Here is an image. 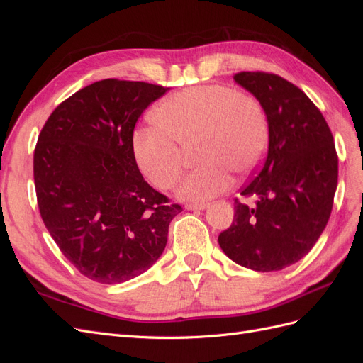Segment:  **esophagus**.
<instances>
[{
    "instance_id": "34e87169",
    "label": "esophagus",
    "mask_w": 363,
    "mask_h": 363,
    "mask_svg": "<svg viewBox=\"0 0 363 363\" xmlns=\"http://www.w3.org/2000/svg\"><path fill=\"white\" fill-rule=\"evenodd\" d=\"M188 211H204V208L207 207L206 203H189L184 206Z\"/></svg>"
}]
</instances>
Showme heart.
<instances>
[{
	"label": "heart",
	"instance_id": "b5f03b06",
	"mask_svg": "<svg viewBox=\"0 0 363 363\" xmlns=\"http://www.w3.org/2000/svg\"><path fill=\"white\" fill-rule=\"evenodd\" d=\"M155 125L135 130L131 152L140 174L159 189H171L182 172L183 151L194 144L200 164L180 183L182 200L200 201L224 192L232 172L247 175L265 157L269 127L255 96L223 84L175 92L151 113Z\"/></svg>",
	"mask_w": 363,
	"mask_h": 363
}]
</instances>
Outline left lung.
I'll return each mask as SVG.
<instances>
[{
  "label": "left lung",
  "mask_w": 363,
  "mask_h": 363,
  "mask_svg": "<svg viewBox=\"0 0 363 363\" xmlns=\"http://www.w3.org/2000/svg\"><path fill=\"white\" fill-rule=\"evenodd\" d=\"M235 82L256 96L268 118V152L235 200V218L218 236L238 265L269 272L303 259L332 213L337 155L323 113L301 89L276 74L239 72Z\"/></svg>",
  "instance_id": "8db88e82"
}]
</instances>
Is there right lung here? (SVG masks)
Here are the masks:
<instances>
[{
  "mask_svg": "<svg viewBox=\"0 0 363 363\" xmlns=\"http://www.w3.org/2000/svg\"><path fill=\"white\" fill-rule=\"evenodd\" d=\"M168 87L107 79L56 107L35 148L42 221L84 277L115 284L150 269L179 204L144 180L131 152L142 112Z\"/></svg>",
  "mask_w": 363,
  "mask_h": 363,
  "instance_id": "obj_1",
  "label": "right lung"
}]
</instances>
